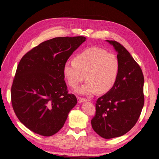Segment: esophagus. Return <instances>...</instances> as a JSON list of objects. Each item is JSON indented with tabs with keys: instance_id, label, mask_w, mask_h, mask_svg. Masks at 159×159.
<instances>
[{
	"instance_id": "obj_1",
	"label": "esophagus",
	"mask_w": 159,
	"mask_h": 159,
	"mask_svg": "<svg viewBox=\"0 0 159 159\" xmlns=\"http://www.w3.org/2000/svg\"><path fill=\"white\" fill-rule=\"evenodd\" d=\"M87 100L86 99V98H81V97H78V103H84V102L87 101Z\"/></svg>"
}]
</instances>
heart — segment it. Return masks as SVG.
<instances>
[{
    "instance_id": "1",
    "label": "heart",
    "mask_w": 159,
    "mask_h": 159,
    "mask_svg": "<svg viewBox=\"0 0 159 159\" xmlns=\"http://www.w3.org/2000/svg\"><path fill=\"white\" fill-rule=\"evenodd\" d=\"M63 67L64 77L70 87L76 88L85 77L87 81L76 90L79 94L90 95L107 93L116 84L120 70L118 57L102 48L83 50Z\"/></svg>"
}]
</instances>
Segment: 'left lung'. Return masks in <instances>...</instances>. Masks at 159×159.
Here are the masks:
<instances>
[{
    "label": "left lung",
    "instance_id": "left-lung-1",
    "mask_svg": "<svg viewBox=\"0 0 159 159\" xmlns=\"http://www.w3.org/2000/svg\"><path fill=\"white\" fill-rule=\"evenodd\" d=\"M117 52L120 70L113 88L98 98L91 120L94 131L103 139L120 137L137 123L144 103V78L139 64L124 46L107 40Z\"/></svg>",
    "mask_w": 159,
    "mask_h": 159
}]
</instances>
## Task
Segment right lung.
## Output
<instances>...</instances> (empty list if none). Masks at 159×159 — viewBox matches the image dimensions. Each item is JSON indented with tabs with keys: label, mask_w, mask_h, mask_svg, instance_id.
I'll use <instances>...</instances> for the list:
<instances>
[{
	"label": "right lung",
	"mask_w": 159,
	"mask_h": 159,
	"mask_svg": "<svg viewBox=\"0 0 159 159\" xmlns=\"http://www.w3.org/2000/svg\"><path fill=\"white\" fill-rule=\"evenodd\" d=\"M83 36L44 41L22 57L11 89L12 107L20 122L32 131L50 137L63 127L77 103L68 93L63 67L80 45Z\"/></svg>",
	"instance_id": "add662e5"
}]
</instances>
